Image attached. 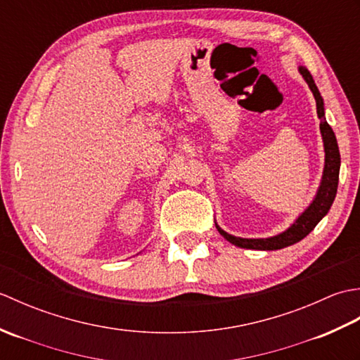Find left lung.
I'll list each match as a JSON object with an SVG mask.
<instances>
[{
    "label": "left lung",
    "instance_id": "obj_1",
    "mask_svg": "<svg viewBox=\"0 0 360 360\" xmlns=\"http://www.w3.org/2000/svg\"><path fill=\"white\" fill-rule=\"evenodd\" d=\"M298 71H300L303 79L307 80V83L309 85L317 105V116L320 119V131H322L323 145H325V170H323L322 184H320L319 192L309 207L304 210L300 217H298V219L288 229V231H285L277 236H271V238H259V240L236 238V236L226 233L223 229H219L217 226L218 232L223 235L229 243H232L238 248L257 249V250H277V249L288 248L290 244L298 243L300 240H303L304 236H307L312 229L319 224V221L326 215L328 210L331 209L335 193H338L339 168H340V153L338 147V141H335L333 128L328 125V122L325 120L323 98L319 93L314 79H312V75L309 74L307 68L300 66L298 68Z\"/></svg>",
    "mask_w": 360,
    "mask_h": 360
}]
</instances>
